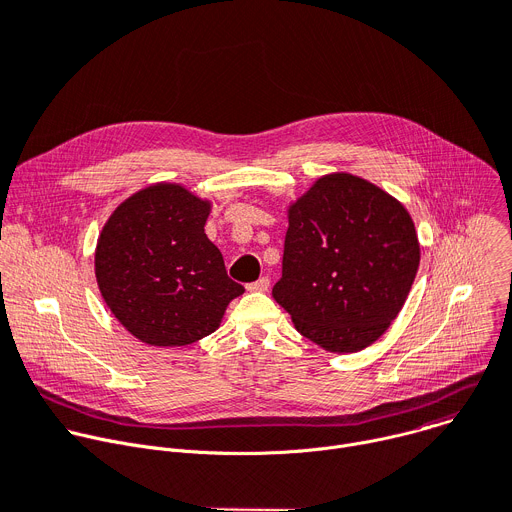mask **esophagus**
<instances>
[{"instance_id": "1", "label": "esophagus", "mask_w": 512, "mask_h": 512, "mask_svg": "<svg viewBox=\"0 0 512 512\" xmlns=\"http://www.w3.org/2000/svg\"><path fill=\"white\" fill-rule=\"evenodd\" d=\"M247 290H249V292H267V290H269V277H259L257 282H253V284L247 286Z\"/></svg>"}]
</instances>
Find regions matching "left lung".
<instances>
[{
    "mask_svg": "<svg viewBox=\"0 0 512 512\" xmlns=\"http://www.w3.org/2000/svg\"><path fill=\"white\" fill-rule=\"evenodd\" d=\"M273 298L300 335L333 353L376 343L402 310L421 261L408 210L351 173L318 177L288 208Z\"/></svg>",
    "mask_w": 512,
    "mask_h": 512,
    "instance_id": "left-lung-1",
    "label": "left lung"
}]
</instances>
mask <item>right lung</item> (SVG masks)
I'll return each mask as SVG.
<instances>
[{"mask_svg": "<svg viewBox=\"0 0 512 512\" xmlns=\"http://www.w3.org/2000/svg\"><path fill=\"white\" fill-rule=\"evenodd\" d=\"M212 204L179 183H155L124 200L104 224L96 280L122 327L155 347H183L220 327L245 292L226 275L204 224Z\"/></svg>", "mask_w": 512, "mask_h": 512, "instance_id": "1", "label": "right lung"}]
</instances>
